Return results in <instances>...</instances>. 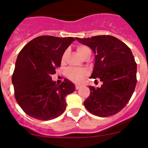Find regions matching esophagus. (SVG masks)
I'll use <instances>...</instances> for the list:
<instances>
[{
  "mask_svg": "<svg viewBox=\"0 0 148 148\" xmlns=\"http://www.w3.org/2000/svg\"><path fill=\"white\" fill-rule=\"evenodd\" d=\"M80 88H81V86H80V85H76V86H75L76 90H79Z\"/></svg>",
  "mask_w": 148,
  "mask_h": 148,
  "instance_id": "obj_1",
  "label": "esophagus"
}]
</instances>
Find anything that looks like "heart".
<instances>
[{
  "label": "heart",
  "instance_id": "obj_1",
  "mask_svg": "<svg viewBox=\"0 0 148 148\" xmlns=\"http://www.w3.org/2000/svg\"><path fill=\"white\" fill-rule=\"evenodd\" d=\"M76 50L81 57L84 58V56L88 52L90 51V49L86 45H78L76 47ZM65 56V53L62 56V59H64ZM86 74V72L85 70H79V69H69L67 72V76L69 79L74 81L76 83H79L82 81L84 79V76Z\"/></svg>",
  "mask_w": 148,
  "mask_h": 148
}]
</instances>
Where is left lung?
Returning a JSON list of instances; mask_svg holds the SVG:
<instances>
[{
  "label": "left lung",
  "instance_id": "obj_1",
  "mask_svg": "<svg viewBox=\"0 0 148 148\" xmlns=\"http://www.w3.org/2000/svg\"><path fill=\"white\" fill-rule=\"evenodd\" d=\"M76 40L93 51L95 65L90 79H99L100 88L90 86V94L84 106L99 117H108L121 111L129 102L136 85L137 64L132 51L111 35ZM97 81V80H95Z\"/></svg>",
  "mask_w": 148,
  "mask_h": 148
}]
</instances>
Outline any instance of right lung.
<instances>
[{
  "mask_svg": "<svg viewBox=\"0 0 148 148\" xmlns=\"http://www.w3.org/2000/svg\"><path fill=\"white\" fill-rule=\"evenodd\" d=\"M74 37L40 36L24 46L16 58L12 81L15 99L27 115L41 120L57 118L66 108L65 97L75 86L65 79H51Z\"/></svg>",
  "mask_w": 148,
  "mask_h": 148,
  "instance_id": "add662e5",
  "label": "right lung"
}]
</instances>
